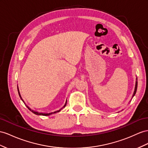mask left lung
I'll list each match as a JSON object with an SVG mask.
<instances>
[{
  "label": "left lung",
  "instance_id": "obj_1",
  "mask_svg": "<svg viewBox=\"0 0 148 148\" xmlns=\"http://www.w3.org/2000/svg\"><path fill=\"white\" fill-rule=\"evenodd\" d=\"M137 88H138V78H136V85H135V88H134V91L133 93V95H132V97L134 96V95L136 94V90H137Z\"/></svg>",
  "mask_w": 148,
  "mask_h": 148
}]
</instances>
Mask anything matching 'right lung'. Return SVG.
I'll return each mask as SVG.
<instances>
[{"mask_svg":"<svg viewBox=\"0 0 148 148\" xmlns=\"http://www.w3.org/2000/svg\"><path fill=\"white\" fill-rule=\"evenodd\" d=\"M17 89H18V95H19V96H20V97H21V99H22V101L24 102V101H23V99H22V97H21V94H20V92H19V90H18V86H17ZM25 104V103H24ZM66 104H67V101H66V103H65V104H64V106H63V108H61L60 109H59V110H58V111H54V112H47V113H43V112H37V111H33V110H32V109H30V108H29V106H27V105H25L26 106H27V108L29 109L30 111H31L34 114H36V115H40V116H49V115H51V114H54V113H56V112H59V111H60V110H61L62 109H63L64 107L66 106Z\"/></svg>","mask_w":148,"mask_h":148,"instance_id":"right-lung-1","label":"right lung"}]
</instances>
